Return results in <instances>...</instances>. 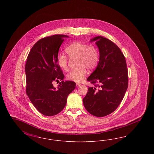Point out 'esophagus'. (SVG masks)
<instances>
[{
  "label": "esophagus",
  "instance_id": "34e87169",
  "mask_svg": "<svg viewBox=\"0 0 154 154\" xmlns=\"http://www.w3.org/2000/svg\"><path fill=\"white\" fill-rule=\"evenodd\" d=\"M81 86L80 84H79V83H76V87H80Z\"/></svg>",
  "mask_w": 154,
  "mask_h": 154
}]
</instances>
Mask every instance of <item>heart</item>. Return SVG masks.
Returning a JSON list of instances; mask_svg holds the SVG:
<instances>
[{
	"instance_id": "1",
	"label": "heart",
	"mask_w": 154,
	"mask_h": 154,
	"mask_svg": "<svg viewBox=\"0 0 154 154\" xmlns=\"http://www.w3.org/2000/svg\"><path fill=\"white\" fill-rule=\"evenodd\" d=\"M69 57L72 59H77L78 68L67 74L68 80L80 82L84 80L87 74V69L91 70L97 66L99 60V53L95 45L79 42H75L69 45L65 49ZM59 66L64 71L69 69V60L63 54H59L57 57Z\"/></svg>"
}]
</instances>
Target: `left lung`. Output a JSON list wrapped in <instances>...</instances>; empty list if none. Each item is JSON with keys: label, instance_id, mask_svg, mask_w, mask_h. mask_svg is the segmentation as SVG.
<instances>
[{"label": "left lung", "instance_id": "8db88e82", "mask_svg": "<svg viewBox=\"0 0 154 154\" xmlns=\"http://www.w3.org/2000/svg\"><path fill=\"white\" fill-rule=\"evenodd\" d=\"M96 41L99 50L97 67L87 79L95 87H89L83 99L85 108L92 115L102 117L117 109L128 87V72L124 54L116 44L102 36Z\"/></svg>", "mask_w": 154, "mask_h": 154}]
</instances>
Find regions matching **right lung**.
Listing matches in <instances>:
<instances>
[{"mask_svg": "<svg viewBox=\"0 0 154 154\" xmlns=\"http://www.w3.org/2000/svg\"><path fill=\"white\" fill-rule=\"evenodd\" d=\"M65 37L69 36L55 35L39 40L32 48L25 65L26 94L37 110L46 116L63 110L67 96L75 88V82L63 81L64 74L57 63ZM59 80L62 81L54 88L52 82Z\"/></svg>", "mask_w": 154, "mask_h": 154, "instance_id": "add662e5", "label": "right lung"}]
</instances>
